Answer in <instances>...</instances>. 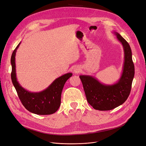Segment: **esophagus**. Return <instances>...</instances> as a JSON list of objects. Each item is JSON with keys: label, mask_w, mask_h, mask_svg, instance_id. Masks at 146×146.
I'll list each match as a JSON object with an SVG mask.
<instances>
[{"label": "esophagus", "mask_w": 146, "mask_h": 146, "mask_svg": "<svg viewBox=\"0 0 146 146\" xmlns=\"http://www.w3.org/2000/svg\"><path fill=\"white\" fill-rule=\"evenodd\" d=\"M81 70V68L79 66H75L73 68V72L74 73H79Z\"/></svg>", "instance_id": "1"}]
</instances>
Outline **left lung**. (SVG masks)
I'll use <instances>...</instances> for the list:
<instances>
[{
  "mask_svg": "<svg viewBox=\"0 0 146 146\" xmlns=\"http://www.w3.org/2000/svg\"><path fill=\"white\" fill-rule=\"evenodd\" d=\"M113 33L122 44L124 53L123 67L118 80L113 84L107 85L93 76H79L87 101L96 110H111L124 103L130 94L134 79V66L130 46L119 33Z\"/></svg>",
  "mask_w": 146,
  "mask_h": 146,
  "instance_id": "left-lung-1",
  "label": "left lung"
}]
</instances>
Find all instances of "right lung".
<instances>
[{"instance_id":"right-lung-1","label":"right lung","mask_w":146,"mask_h":146,"mask_svg":"<svg viewBox=\"0 0 146 146\" xmlns=\"http://www.w3.org/2000/svg\"><path fill=\"white\" fill-rule=\"evenodd\" d=\"M21 42L13 51L11 62V79L20 100L29 112L37 115H50L55 113L61 105V95L66 81L73 75L67 73L56 79L45 89L33 92L23 88L18 82L16 73L15 56Z\"/></svg>"}]
</instances>
